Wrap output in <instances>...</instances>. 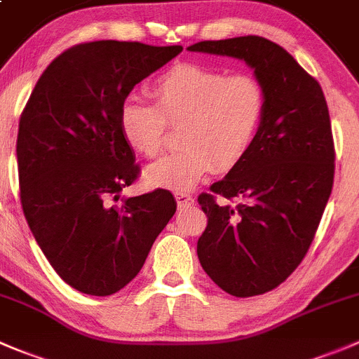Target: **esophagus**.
<instances>
[{"mask_svg": "<svg viewBox=\"0 0 359 359\" xmlns=\"http://www.w3.org/2000/svg\"><path fill=\"white\" fill-rule=\"evenodd\" d=\"M175 197L176 202H178V207H187L194 204V197L190 194H187V191H176Z\"/></svg>", "mask_w": 359, "mask_h": 359, "instance_id": "esophagus-1", "label": "esophagus"}]
</instances>
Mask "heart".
<instances>
[{"label":"heart","instance_id":"heart-1","mask_svg":"<svg viewBox=\"0 0 359 359\" xmlns=\"http://www.w3.org/2000/svg\"><path fill=\"white\" fill-rule=\"evenodd\" d=\"M154 103L126 98L119 126L133 150L154 158L164 150L168 124H180L184 149L147 169L155 187L187 190L216 168L224 172L245 158L266 112V90L252 74H231L183 62L150 84Z\"/></svg>","mask_w":359,"mask_h":359}]
</instances>
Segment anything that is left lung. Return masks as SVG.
<instances>
[{
  "label": "left lung",
  "instance_id": "8db88e82",
  "mask_svg": "<svg viewBox=\"0 0 359 359\" xmlns=\"http://www.w3.org/2000/svg\"><path fill=\"white\" fill-rule=\"evenodd\" d=\"M188 50L245 60L266 90L249 154L198 195L207 226L197 242L198 261L219 289L261 295L304 259L330 197L335 149L327 100L315 77L266 38L201 41Z\"/></svg>",
  "mask_w": 359,
  "mask_h": 359
}]
</instances>
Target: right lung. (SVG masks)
Listing matches in <instances>:
<instances>
[{"instance_id": "add662e5", "label": "right lung", "mask_w": 359, "mask_h": 359, "mask_svg": "<svg viewBox=\"0 0 359 359\" xmlns=\"http://www.w3.org/2000/svg\"><path fill=\"white\" fill-rule=\"evenodd\" d=\"M181 51L138 41L76 44L48 65L22 110L24 216L58 276L83 294L103 297L128 285L176 212L164 188L121 198L140 165L119 110L140 81Z\"/></svg>"}]
</instances>
